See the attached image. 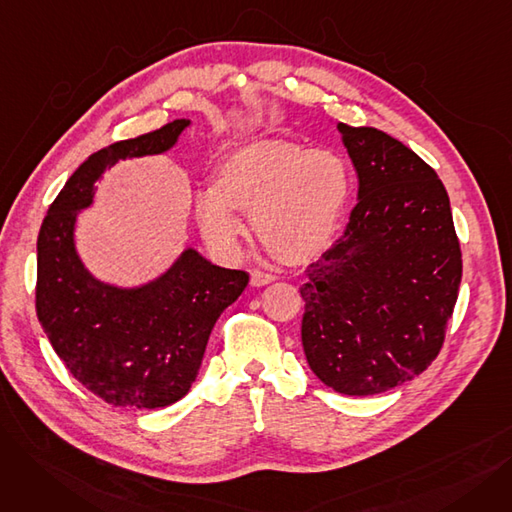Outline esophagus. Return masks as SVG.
Returning <instances> with one entry per match:
<instances>
[{
  "label": "esophagus",
  "instance_id": "obj_1",
  "mask_svg": "<svg viewBox=\"0 0 512 512\" xmlns=\"http://www.w3.org/2000/svg\"><path fill=\"white\" fill-rule=\"evenodd\" d=\"M272 282H274L272 274H265V272H259V270L251 272V286H255V288L267 286V284H272Z\"/></svg>",
  "mask_w": 512,
  "mask_h": 512
}]
</instances>
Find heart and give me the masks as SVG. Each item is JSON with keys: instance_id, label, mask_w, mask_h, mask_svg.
<instances>
[{"instance_id": "heart-1", "label": "heart", "mask_w": 512, "mask_h": 512, "mask_svg": "<svg viewBox=\"0 0 512 512\" xmlns=\"http://www.w3.org/2000/svg\"><path fill=\"white\" fill-rule=\"evenodd\" d=\"M348 193L351 170L338 153L255 141L222 159L211 191L195 201V220L211 251L234 257L245 232L238 213L251 215L267 253L301 265L332 242Z\"/></svg>"}]
</instances>
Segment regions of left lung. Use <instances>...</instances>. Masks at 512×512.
I'll list each match as a JSON object with an SVG mask.
<instances>
[{
  "instance_id": "8db88e82",
  "label": "left lung",
  "mask_w": 512,
  "mask_h": 512,
  "mask_svg": "<svg viewBox=\"0 0 512 512\" xmlns=\"http://www.w3.org/2000/svg\"><path fill=\"white\" fill-rule=\"evenodd\" d=\"M359 201L307 267L301 338L311 371L348 396L380 394L438 357L463 276L448 193L407 145L338 122Z\"/></svg>"
}]
</instances>
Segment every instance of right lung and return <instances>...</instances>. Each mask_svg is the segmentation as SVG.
<instances>
[{"label":"right lung","mask_w":512,"mask_h":512,"mask_svg":"<svg viewBox=\"0 0 512 512\" xmlns=\"http://www.w3.org/2000/svg\"><path fill=\"white\" fill-rule=\"evenodd\" d=\"M191 124L174 120L153 132L99 149L53 199L37 240L35 307L53 351L74 380L114 407L159 409L191 390L215 321L249 284L186 249L170 270L141 288L95 280L74 249L80 209L118 159L168 151Z\"/></svg>","instance_id":"obj_1"}]
</instances>
